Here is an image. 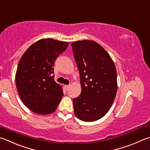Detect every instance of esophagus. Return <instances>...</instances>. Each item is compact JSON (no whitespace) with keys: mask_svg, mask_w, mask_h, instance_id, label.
Masks as SVG:
<instances>
[{"mask_svg":"<svg viewBox=\"0 0 150 150\" xmlns=\"http://www.w3.org/2000/svg\"><path fill=\"white\" fill-rule=\"evenodd\" d=\"M69 87H70V85H66V86H64V88H65L67 91V90H69Z\"/></svg>","mask_w":150,"mask_h":150,"instance_id":"obj_1","label":"esophagus"}]
</instances>
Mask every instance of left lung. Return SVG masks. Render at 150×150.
Here are the masks:
<instances>
[{"mask_svg":"<svg viewBox=\"0 0 150 150\" xmlns=\"http://www.w3.org/2000/svg\"><path fill=\"white\" fill-rule=\"evenodd\" d=\"M78 68L81 94L73 99L76 117L94 121L106 115L114 103L117 89L114 61L100 44L79 40L71 44Z\"/></svg>","mask_w":150,"mask_h":150,"instance_id":"1","label":"left lung"}]
</instances>
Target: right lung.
Wrapping results in <instances>:
<instances>
[{"label":"right lung","mask_w":150,"mask_h":150,"mask_svg":"<svg viewBox=\"0 0 150 150\" xmlns=\"http://www.w3.org/2000/svg\"><path fill=\"white\" fill-rule=\"evenodd\" d=\"M69 42L44 38L28 48L19 61L16 74L17 90L23 103L38 114L54 112L63 96L54 80L53 65Z\"/></svg>","instance_id":"1"}]
</instances>
